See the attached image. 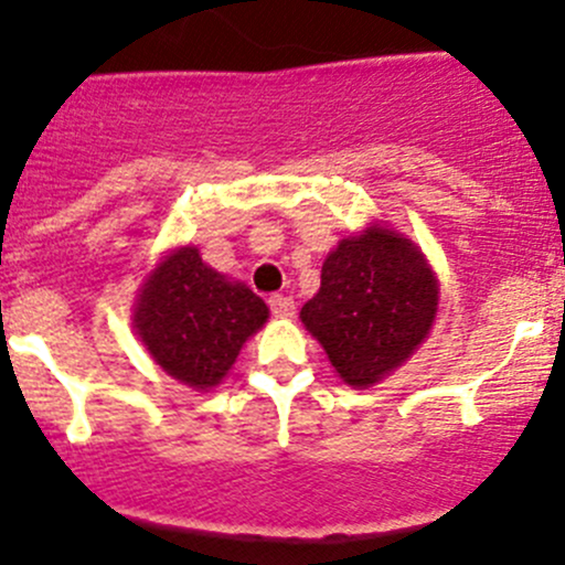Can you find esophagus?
Instances as JSON below:
<instances>
[{
  "instance_id": "esophagus-1",
  "label": "esophagus",
  "mask_w": 565,
  "mask_h": 565,
  "mask_svg": "<svg viewBox=\"0 0 565 565\" xmlns=\"http://www.w3.org/2000/svg\"><path fill=\"white\" fill-rule=\"evenodd\" d=\"M267 303H270V311L276 317H292L295 315V300L287 298V295H273Z\"/></svg>"
}]
</instances>
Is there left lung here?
<instances>
[{
	"label": "left lung",
	"mask_w": 565,
	"mask_h": 565,
	"mask_svg": "<svg viewBox=\"0 0 565 565\" xmlns=\"http://www.w3.org/2000/svg\"><path fill=\"white\" fill-rule=\"evenodd\" d=\"M437 315V278L420 248L374 224L344 237L322 265L319 292L300 309L335 374L369 388L402 366Z\"/></svg>",
	"instance_id": "1"
}]
</instances>
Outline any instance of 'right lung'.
I'll return each mask as SVG.
<instances>
[{"label":"right lung","mask_w":565,"mask_h":565,"mask_svg":"<svg viewBox=\"0 0 565 565\" xmlns=\"http://www.w3.org/2000/svg\"><path fill=\"white\" fill-rule=\"evenodd\" d=\"M265 300L207 267L199 248H177L141 284L134 328L152 361L188 388H213L241 347L267 322Z\"/></svg>","instance_id":"1"}]
</instances>
